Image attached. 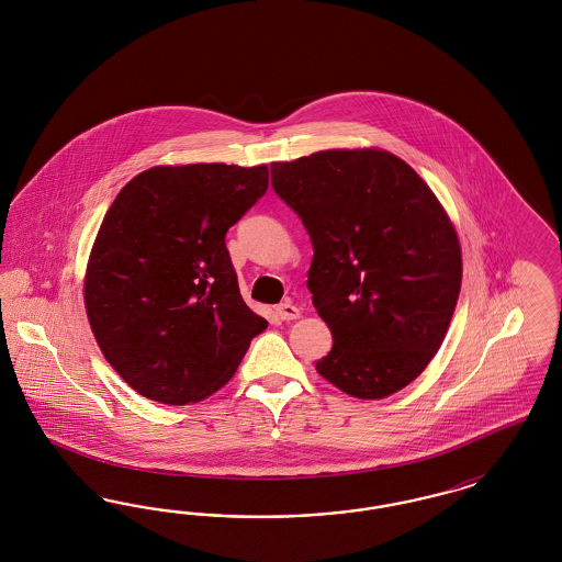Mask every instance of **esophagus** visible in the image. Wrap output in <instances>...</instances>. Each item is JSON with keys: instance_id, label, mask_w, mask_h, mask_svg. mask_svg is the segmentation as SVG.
I'll return each instance as SVG.
<instances>
[{"instance_id": "esophagus-1", "label": "esophagus", "mask_w": 562, "mask_h": 562, "mask_svg": "<svg viewBox=\"0 0 562 562\" xmlns=\"http://www.w3.org/2000/svg\"><path fill=\"white\" fill-rule=\"evenodd\" d=\"M276 314L280 316V321L291 322L296 321L299 316H301V312H299V307H294L291 301H284V303H280L278 307H276Z\"/></svg>"}]
</instances>
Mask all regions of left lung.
Wrapping results in <instances>:
<instances>
[{"instance_id":"left-lung-1","label":"left lung","mask_w":562,"mask_h":562,"mask_svg":"<svg viewBox=\"0 0 562 562\" xmlns=\"http://www.w3.org/2000/svg\"><path fill=\"white\" fill-rule=\"evenodd\" d=\"M271 188L314 246L307 289L333 349L316 371L362 401L428 367L461 289V248L428 183L381 149H328L271 164Z\"/></svg>"}]
</instances>
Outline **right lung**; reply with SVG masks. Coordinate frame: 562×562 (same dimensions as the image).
I'll return each instance as SVG.
<instances>
[{
  "instance_id": "add662e5",
  "label": "right lung",
  "mask_w": 562,
  "mask_h": 562,
  "mask_svg": "<svg viewBox=\"0 0 562 562\" xmlns=\"http://www.w3.org/2000/svg\"><path fill=\"white\" fill-rule=\"evenodd\" d=\"M268 166H154L117 193L83 301L94 339L134 392L204 401L268 328L241 299L225 234L268 191Z\"/></svg>"
}]
</instances>
